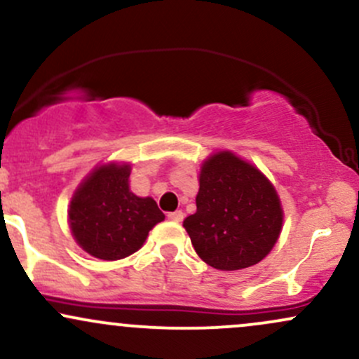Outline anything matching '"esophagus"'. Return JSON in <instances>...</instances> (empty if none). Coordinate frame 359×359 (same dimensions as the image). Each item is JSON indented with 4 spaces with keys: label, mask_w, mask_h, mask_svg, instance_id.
<instances>
[{
    "label": "esophagus",
    "mask_w": 359,
    "mask_h": 359,
    "mask_svg": "<svg viewBox=\"0 0 359 359\" xmlns=\"http://www.w3.org/2000/svg\"><path fill=\"white\" fill-rule=\"evenodd\" d=\"M167 218L170 219V222H182V218H184V212L180 211V210H177V211H172V212H168V215H167Z\"/></svg>",
    "instance_id": "34e87169"
}]
</instances>
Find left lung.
Returning <instances> with one entry per match:
<instances>
[{
    "label": "left lung",
    "mask_w": 359,
    "mask_h": 359,
    "mask_svg": "<svg viewBox=\"0 0 359 359\" xmlns=\"http://www.w3.org/2000/svg\"><path fill=\"white\" fill-rule=\"evenodd\" d=\"M196 206L184 228L199 257L215 269L261 262L281 233L283 210L274 186L231 151L215 153L201 165Z\"/></svg>",
    "instance_id": "8db88e82"
}]
</instances>
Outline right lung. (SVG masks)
<instances>
[{
    "mask_svg": "<svg viewBox=\"0 0 359 359\" xmlns=\"http://www.w3.org/2000/svg\"><path fill=\"white\" fill-rule=\"evenodd\" d=\"M131 165H100L80 184L68 210L78 245L102 261H117L143 247L165 215L151 198L129 191Z\"/></svg>",
    "mask_w": 359,
    "mask_h": 359,
    "instance_id": "right-lung-1",
    "label": "right lung"
}]
</instances>
